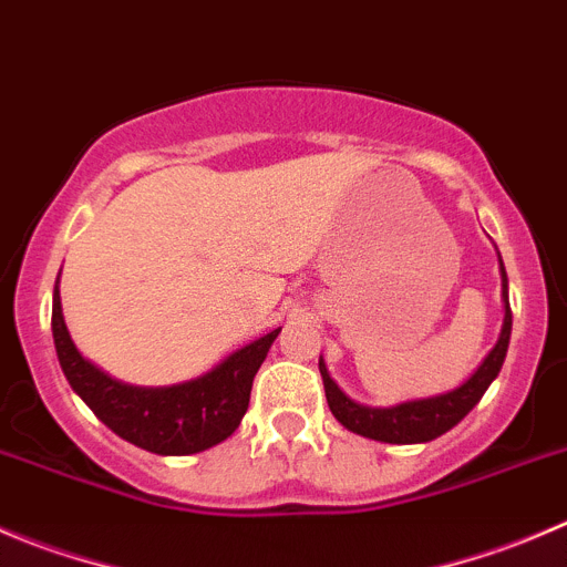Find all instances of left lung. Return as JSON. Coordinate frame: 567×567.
Listing matches in <instances>:
<instances>
[{
    "instance_id": "obj_1",
    "label": "left lung",
    "mask_w": 567,
    "mask_h": 567,
    "mask_svg": "<svg viewBox=\"0 0 567 567\" xmlns=\"http://www.w3.org/2000/svg\"><path fill=\"white\" fill-rule=\"evenodd\" d=\"M502 260V257H498ZM502 299H504V323L502 334H498L496 346L491 354L482 360V365L465 379L460 388L449 390V393L432 395V399H415L401 401L395 406H365L357 404L354 399L343 393L329 377L323 360H318V371H321L323 390H327V404L332 415L343 423L349 432H357L362 437H371L379 443H430L435 437L446 435L454 430L485 395L493 379L498 377L507 357L509 332H513V310H509V290H507V271L502 262Z\"/></svg>"
}]
</instances>
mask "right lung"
<instances>
[{
	"mask_svg": "<svg viewBox=\"0 0 567 567\" xmlns=\"http://www.w3.org/2000/svg\"><path fill=\"white\" fill-rule=\"evenodd\" d=\"M52 334L60 368L71 390L91 406L104 426L152 454L185 457L218 446L238 430L249 406L257 368L266 360L279 329L224 357L213 371L168 388H137L118 382L87 362L65 329L58 282L52 299Z\"/></svg>",
	"mask_w": 567,
	"mask_h": 567,
	"instance_id": "obj_1",
	"label": "right lung"
}]
</instances>
